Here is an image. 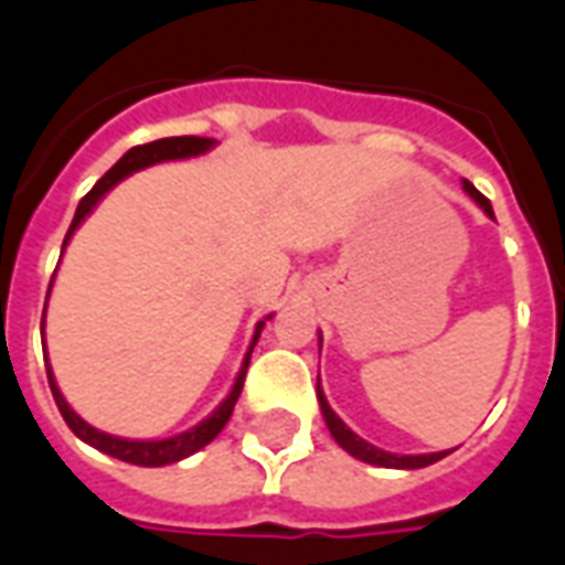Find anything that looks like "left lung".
<instances>
[{
    "label": "left lung",
    "mask_w": 565,
    "mask_h": 565,
    "mask_svg": "<svg viewBox=\"0 0 565 565\" xmlns=\"http://www.w3.org/2000/svg\"><path fill=\"white\" fill-rule=\"evenodd\" d=\"M462 186H466V193H469V196L484 209L487 217H493L490 199L481 196L469 181H462ZM318 403H320V412H323V420H327V426H330L332 438H335V441H339L351 457H356V460L372 462V466H384V469H424V466H433V462H438L441 457H448V450H438V454H391V450H381L375 448V445H369L366 438H360L356 433H351V429L344 426L342 417L332 412L330 403H327V396H323V391H320V375H318Z\"/></svg>",
    "instance_id": "obj_1"
}]
</instances>
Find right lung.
Segmentation results:
<instances>
[{
    "mask_svg": "<svg viewBox=\"0 0 565 565\" xmlns=\"http://www.w3.org/2000/svg\"><path fill=\"white\" fill-rule=\"evenodd\" d=\"M214 148V139H199V136H174V139H157V141H148V145H139V148L127 150L120 160L108 169V172L93 184V190L87 193V196L81 199L78 202V211H75V221H72V226H68L66 233V242H63V250H66L68 238H72V233L78 230L81 221L90 214L99 202H103V196L111 190L115 184H120L127 174L139 172V169H148V166H153V162H166V160H186V157H199V153H205V150ZM47 296H51V287H47ZM269 320V318H266ZM266 320H259L257 330H254V339H250V348H247L245 360H242V369H238V375H235V384L233 391H230V396L223 399L214 412H211L202 424L190 426L186 433H178V436L172 438H120V436H108V433H103V429H96V426H90L87 420L81 415H75L72 412V405L63 399V393H60V387H56L54 381V372H51V366H47V384H51V393H54V403L56 408H60V415H63V420L68 424V429L75 433V436L81 438V441H87V445H93L96 450H103V454H108V457H117V460L124 462H132V466H169V462H178L184 460V457H190V454H196L199 448H205L209 441H214L217 438V433H221L223 426H226V420H230V415H233L235 408V399H238V393H242V384H245V372H247V363H250V351H254V344H257L259 332H263V327H266ZM42 335H44V315H42Z\"/></svg>",
    "mask_w": 565,
    "mask_h": 565,
    "instance_id": "add662e5",
    "label": "right lung"
}]
</instances>
